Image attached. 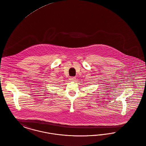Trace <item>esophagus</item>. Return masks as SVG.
<instances>
[{
  "mask_svg": "<svg viewBox=\"0 0 146 146\" xmlns=\"http://www.w3.org/2000/svg\"><path fill=\"white\" fill-rule=\"evenodd\" d=\"M70 81H75L76 80V78L74 77H70Z\"/></svg>",
  "mask_w": 146,
  "mask_h": 146,
  "instance_id": "obj_1",
  "label": "esophagus"
}]
</instances>
